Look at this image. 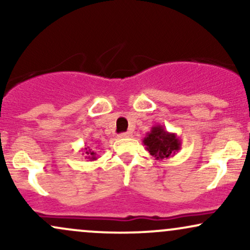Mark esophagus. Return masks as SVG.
Listing matches in <instances>:
<instances>
[{"label":"esophagus","mask_w":250,"mask_h":250,"mask_svg":"<svg viewBox=\"0 0 250 250\" xmlns=\"http://www.w3.org/2000/svg\"><path fill=\"white\" fill-rule=\"evenodd\" d=\"M129 135H130L129 133H122L119 135V137L120 139H127V137H129Z\"/></svg>","instance_id":"esophagus-1"}]
</instances>
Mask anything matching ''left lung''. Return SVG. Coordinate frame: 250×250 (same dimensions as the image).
<instances>
[{"label": "left lung", "instance_id": "1", "mask_svg": "<svg viewBox=\"0 0 250 250\" xmlns=\"http://www.w3.org/2000/svg\"><path fill=\"white\" fill-rule=\"evenodd\" d=\"M142 142L155 160L173 157L181 149L180 137L175 133H169L161 125H154Z\"/></svg>", "mask_w": 250, "mask_h": 250}]
</instances>
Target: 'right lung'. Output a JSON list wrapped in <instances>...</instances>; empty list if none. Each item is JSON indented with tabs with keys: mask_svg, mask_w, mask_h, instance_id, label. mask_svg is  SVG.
<instances>
[{
	"mask_svg": "<svg viewBox=\"0 0 250 250\" xmlns=\"http://www.w3.org/2000/svg\"><path fill=\"white\" fill-rule=\"evenodd\" d=\"M83 150V154L82 155H85V157L89 160V161H96L97 160V155L95 153V150L94 149H91L90 147H84L82 149Z\"/></svg>",
	"mask_w": 250,
	"mask_h": 250,
	"instance_id": "right-lung-1",
	"label": "right lung"
}]
</instances>
